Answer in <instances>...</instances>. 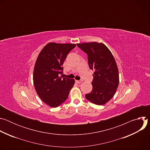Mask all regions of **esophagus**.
<instances>
[{
    "label": "esophagus",
    "instance_id": "esophagus-1",
    "mask_svg": "<svg viewBox=\"0 0 150 150\" xmlns=\"http://www.w3.org/2000/svg\"><path fill=\"white\" fill-rule=\"evenodd\" d=\"M77 83H82V80H76V81H75Z\"/></svg>",
    "mask_w": 150,
    "mask_h": 150
}]
</instances>
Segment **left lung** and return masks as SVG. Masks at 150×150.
I'll use <instances>...</instances> for the list:
<instances>
[{
	"instance_id": "8db88e82",
	"label": "left lung",
	"mask_w": 150,
	"mask_h": 150,
	"mask_svg": "<svg viewBox=\"0 0 150 150\" xmlns=\"http://www.w3.org/2000/svg\"><path fill=\"white\" fill-rule=\"evenodd\" d=\"M76 45L87 54L89 67L94 71L92 91L85 94V98L95 104H104L113 97L119 85L115 59L103 43L92 42Z\"/></svg>"
}]
</instances>
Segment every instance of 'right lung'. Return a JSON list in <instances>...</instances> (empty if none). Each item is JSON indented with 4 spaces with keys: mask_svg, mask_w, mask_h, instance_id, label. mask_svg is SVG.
Here are the masks:
<instances>
[{
    "mask_svg": "<svg viewBox=\"0 0 150 150\" xmlns=\"http://www.w3.org/2000/svg\"><path fill=\"white\" fill-rule=\"evenodd\" d=\"M75 44L50 42L38 54L35 63L33 82L41 100L57 108L68 97L75 80L63 76V64Z\"/></svg>",
    "mask_w": 150,
    "mask_h": 150,
    "instance_id": "right-lung-1",
    "label": "right lung"
}]
</instances>
